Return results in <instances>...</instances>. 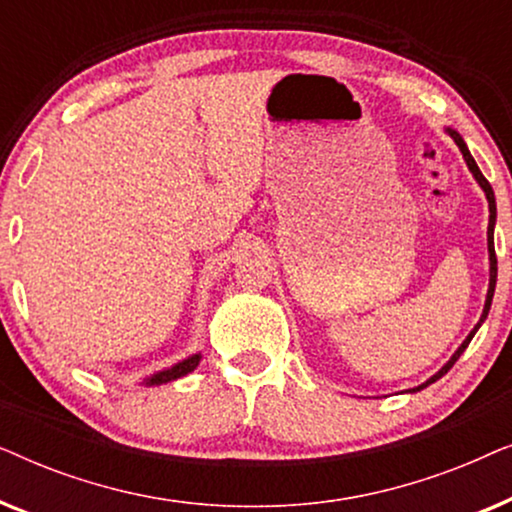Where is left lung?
<instances>
[{"instance_id": "1", "label": "left lung", "mask_w": 512, "mask_h": 512, "mask_svg": "<svg viewBox=\"0 0 512 512\" xmlns=\"http://www.w3.org/2000/svg\"><path fill=\"white\" fill-rule=\"evenodd\" d=\"M445 132L447 135H450L452 139H454V144L459 146V151H461V156H464V160H466V165H468V170H471V174H473V179L478 181V186L482 188V191H485V198H487V202H489V226H487V251H489V289H487V298H485V307H482V314H480V321L478 324L473 326V331L466 335V340L461 342L459 345V349L457 352H454L452 356H450V361L445 363L443 368L438 370L436 375H431L429 380L426 382H422L419 384V387H412V389H408L410 394H415V391H422V389H426L429 387V384H433L436 380H440V377H443L447 370H450L454 363H457V359L461 354H464V349L468 347V342L473 340V335L478 333V328L485 324V319H487V314H489V307H492V298H494V289H496V251H494V226H496V198H494V191H492V186H489V181L482 177V172H480V167L475 165V160H473V156H471V151H468V146H466V142H464V137L459 135L457 130H452V128H445Z\"/></svg>"}]
</instances>
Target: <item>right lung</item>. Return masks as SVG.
Segmentation results:
<instances>
[{
  "mask_svg": "<svg viewBox=\"0 0 512 512\" xmlns=\"http://www.w3.org/2000/svg\"><path fill=\"white\" fill-rule=\"evenodd\" d=\"M200 359H202L200 352L186 356L184 361H179V363H174V366H170V368H163V370H158V373L144 377L142 384H146V387H160V384H167V382L179 380V377L193 373V370L198 368Z\"/></svg>",
  "mask_w": 512,
  "mask_h": 512,
  "instance_id": "add662e5",
  "label": "right lung"
}]
</instances>
